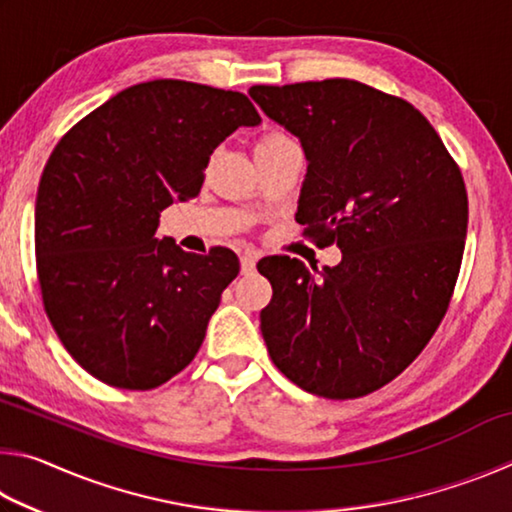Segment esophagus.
Instances as JSON below:
<instances>
[{"instance_id": "34e87169", "label": "esophagus", "mask_w": 512, "mask_h": 512, "mask_svg": "<svg viewBox=\"0 0 512 512\" xmlns=\"http://www.w3.org/2000/svg\"><path fill=\"white\" fill-rule=\"evenodd\" d=\"M259 259V253H255V250H246L244 255L239 257V264H241V273H253L255 271V264Z\"/></svg>"}]
</instances>
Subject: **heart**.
Wrapping results in <instances>:
<instances>
[{
	"label": "heart",
	"mask_w": 512,
	"mask_h": 512,
	"mask_svg": "<svg viewBox=\"0 0 512 512\" xmlns=\"http://www.w3.org/2000/svg\"><path fill=\"white\" fill-rule=\"evenodd\" d=\"M282 140H287V135H284V133H280V131H268V133H264L262 137H259V142H257V146L275 144V142H282Z\"/></svg>",
	"instance_id": "obj_1"
}]
</instances>
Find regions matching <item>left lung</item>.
I'll return each instance as SVG.
<instances>
[{
    "label": "left lung",
    "instance_id": "8db88e82",
    "mask_svg": "<svg viewBox=\"0 0 512 512\" xmlns=\"http://www.w3.org/2000/svg\"><path fill=\"white\" fill-rule=\"evenodd\" d=\"M248 94L305 151L296 221L343 253L323 271L287 255L257 264L273 287L259 314L268 354L311 395H368L418 357L445 316L467 235L463 176L420 110L370 85Z\"/></svg>",
    "mask_w": 512,
    "mask_h": 512
}]
</instances>
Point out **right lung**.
I'll list each match as a JSON object with an SVG mask.
<instances>
[{
    "mask_svg": "<svg viewBox=\"0 0 512 512\" xmlns=\"http://www.w3.org/2000/svg\"><path fill=\"white\" fill-rule=\"evenodd\" d=\"M259 121L246 94L158 79L92 110L49 155L36 198L42 300L103 384L149 391L196 357L239 259L158 239L160 212L201 192L216 146Z\"/></svg>",
    "mask_w": 512,
    "mask_h": 512,
    "instance_id": "obj_1",
    "label": "right lung"
}]
</instances>
